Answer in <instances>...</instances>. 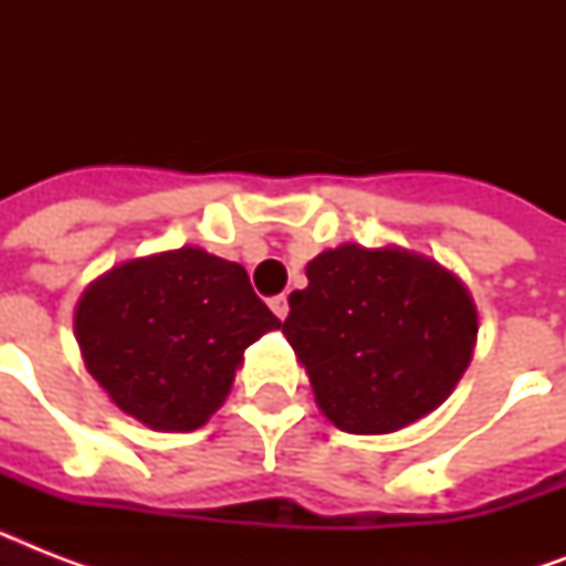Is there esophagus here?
Masks as SVG:
<instances>
[{
	"instance_id": "1",
	"label": "esophagus",
	"mask_w": 566,
	"mask_h": 566,
	"mask_svg": "<svg viewBox=\"0 0 566 566\" xmlns=\"http://www.w3.org/2000/svg\"><path fill=\"white\" fill-rule=\"evenodd\" d=\"M270 308H273V314L279 319H284L287 317V296H284V293H279V296H273V300H270Z\"/></svg>"
}]
</instances>
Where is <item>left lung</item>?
I'll return each mask as SVG.
<instances>
[{
  "mask_svg": "<svg viewBox=\"0 0 566 566\" xmlns=\"http://www.w3.org/2000/svg\"><path fill=\"white\" fill-rule=\"evenodd\" d=\"M291 293L282 335L328 420L387 434L434 411L473 358L479 317L455 275L402 249H328Z\"/></svg>",
  "mask_w": 566,
  "mask_h": 566,
  "instance_id": "8db88e82",
  "label": "left lung"
}]
</instances>
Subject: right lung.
I'll return each instance as SVG.
<instances>
[{"instance_id": "add662e5", "label": "right lung", "mask_w": 566, "mask_h": 566, "mask_svg": "<svg viewBox=\"0 0 566 566\" xmlns=\"http://www.w3.org/2000/svg\"><path fill=\"white\" fill-rule=\"evenodd\" d=\"M279 326L243 266L196 247L114 266L75 308L91 376L158 431L199 429L229 394L247 346Z\"/></svg>"}]
</instances>
